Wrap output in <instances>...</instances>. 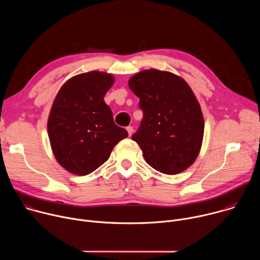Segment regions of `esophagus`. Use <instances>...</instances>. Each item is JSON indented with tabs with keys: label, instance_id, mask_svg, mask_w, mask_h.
Masks as SVG:
<instances>
[{
	"label": "esophagus",
	"instance_id": "obj_1",
	"mask_svg": "<svg viewBox=\"0 0 260 260\" xmlns=\"http://www.w3.org/2000/svg\"><path fill=\"white\" fill-rule=\"evenodd\" d=\"M126 131H127V133H128V136H132L133 133H134V127H133V126H127V127H126Z\"/></svg>",
	"mask_w": 260,
	"mask_h": 260
}]
</instances>
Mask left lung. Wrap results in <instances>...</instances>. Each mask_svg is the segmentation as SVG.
<instances>
[{
	"mask_svg": "<svg viewBox=\"0 0 260 260\" xmlns=\"http://www.w3.org/2000/svg\"><path fill=\"white\" fill-rule=\"evenodd\" d=\"M140 99L143 119L132 139L154 170L176 175L197 159L204 137V116L192 89L171 72L144 70L128 80Z\"/></svg>",
	"mask_w": 260,
	"mask_h": 260,
	"instance_id": "1",
	"label": "left lung"
}]
</instances>
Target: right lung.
<instances>
[{"instance_id": "1", "label": "right lung", "mask_w": 260, "mask_h": 260, "mask_svg": "<svg viewBox=\"0 0 260 260\" xmlns=\"http://www.w3.org/2000/svg\"><path fill=\"white\" fill-rule=\"evenodd\" d=\"M114 83L111 74L91 71L70 78L58 90L48 117L52 152L68 172L85 176L108 160L114 146L128 136L116 125L105 103Z\"/></svg>"}]
</instances>
